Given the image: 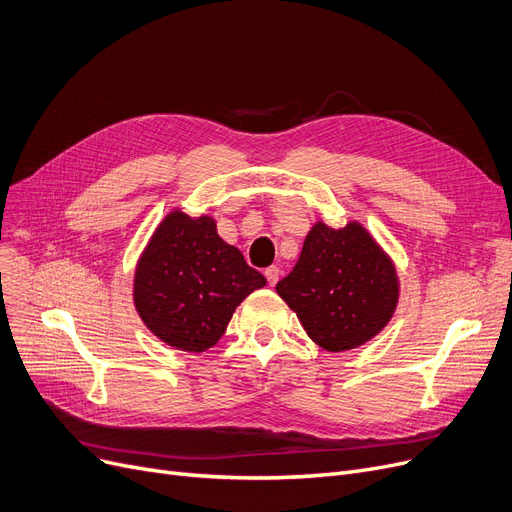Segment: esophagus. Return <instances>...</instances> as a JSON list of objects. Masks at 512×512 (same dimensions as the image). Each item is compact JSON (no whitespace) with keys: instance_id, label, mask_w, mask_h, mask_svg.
I'll use <instances>...</instances> for the list:
<instances>
[{"instance_id":"34e87169","label":"esophagus","mask_w":512,"mask_h":512,"mask_svg":"<svg viewBox=\"0 0 512 512\" xmlns=\"http://www.w3.org/2000/svg\"><path fill=\"white\" fill-rule=\"evenodd\" d=\"M264 277H266V281H269V285L273 287L279 281V269H277V266H269V269L264 271Z\"/></svg>"}]
</instances>
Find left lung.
<instances>
[{"instance_id":"1","label":"left lung","mask_w":512,"mask_h":512,"mask_svg":"<svg viewBox=\"0 0 512 512\" xmlns=\"http://www.w3.org/2000/svg\"><path fill=\"white\" fill-rule=\"evenodd\" d=\"M277 294L316 346L346 352L371 342L392 321L400 277L392 256L362 223L333 229L316 221Z\"/></svg>"}]
</instances>
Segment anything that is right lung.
<instances>
[{"instance_id": "right-lung-1", "label": "right lung", "mask_w": 512, "mask_h": 512, "mask_svg": "<svg viewBox=\"0 0 512 512\" xmlns=\"http://www.w3.org/2000/svg\"><path fill=\"white\" fill-rule=\"evenodd\" d=\"M266 279L216 231L210 214L170 210L137 260L133 304L166 346L202 354L225 335L235 308Z\"/></svg>"}]
</instances>
